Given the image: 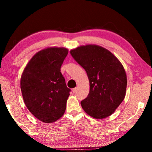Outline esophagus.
Returning <instances> with one entry per match:
<instances>
[{
	"label": "esophagus",
	"mask_w": 152,
	"mask_h": 152,
	"mask_svg": "<svg viewBox=\"0 0 152 152\" xmlns=\"http://www.w3.org/2000/svg\"><path fill=\"white\" fill-rule=\"evenodd\" d=\"M77 90H78V87H76V88H74L72 89V92L73 93H75V92L77 91Z\"/></svg>",
	"instance_id": "1"
}]
</instances>
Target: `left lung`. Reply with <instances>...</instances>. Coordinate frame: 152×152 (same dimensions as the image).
I'll use <instances>...</instances> for the list:
<instances>
[{
    "mask_svg": "<svg viewBox=\"0 0 152 152\" xmlns=\"http://www.w3.org/2000/svg\"><path fill=\"white\" fill-rule=\"evenodd\" d=\"M86 72L90 91L81 106L94 119L110 116L125 96L127 76L119 60L107 49L96 45L80 46L70 51Z\"/></svg>",
    "mask_w": 152,
    "mask_h": 152,
    "instance_id": "obj_1",
    "label": "left lung"
}]
</instances>
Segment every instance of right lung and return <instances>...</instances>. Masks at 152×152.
Instances as JSON below:
<instances>
[{
	"label": "right lung",
	"mask_w": 152,
	"mask_h": 152,
	"mask_svg": "<svg viewBox=\"0 0 152 152\" xmlns=\"http://www.w3.org/2000/svg\"><path fill=\"white\" fill-rule=\"evenodd\" d=\"M68 53L64 48L39 51L22 74L20 90L25 104L41 121L55 122L65 113L71 90L66 86L60 68Z\"/></svg>",
	"instance_id": "obj_1"
}]
</instances>
